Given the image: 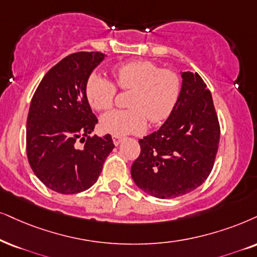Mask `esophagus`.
Instances as JSON below:
<instances>
[{"label": "esophagus", "mask_w": 257, "mask_h": 257, "mask_svg": "<svg viewBox=\"0 0 257 257\" xmlns=\"http://www.w3.org/2000/svg\"><path fill=\"white\" fill-rule=\"evenodd\" d=\"M122 138L121 136H112V141H113V145L115 146H118L119 144H121L122 142Z\"/></svg>", "instance_id": "esophagus-1"}]
</instances>
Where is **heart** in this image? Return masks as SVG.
Listing matches in <instances>:
<instances>
[{
  "label": "heart",
  "instance_id": "obj_1",
  "mask_svg": "<svg viewBox=\"0 0 257 257\" xmlns=\"http://www.w3.org/2000/svg\"><path fill=\"white\" fill-rule=\"evenodd\" d=\"M113 78L122 90H132L126 110H113L100 118V126L113 136L138 134L152 123L165 121L180 96L181 80L174 71L160 69L146 60L129 61L113 67ZM116 87L105 77L92 73L87 78L85 95L89 104L103 111L111 108Z\"/></svg>",
  "mask_w": 257,
  "mask_h": 257
}]
</instances>
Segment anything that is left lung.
Here are the masks:
<instances>
[{
	"label": "left lung",
	"instance_id": "obj_1",
	"mask_svg": "<svg viewBox=\"0 0 257 257\" xmlns=\"http://www.w3.org/2000/svg\"><path fill=\"white\" fill-rule=\"evenodd\" d=\"M180 96L157 132L139 140L141 153L131 173L136 186L160 199L199 187L212 171L219 123L211 92L198 73L180 72Z\"/></svg>",
	"mask_w": 257,
	"mask_h": 257
}]
</instances>
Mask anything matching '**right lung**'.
Wrapping results in <instances>:
<instances>
[{"mask_svg":"<svg viewBox=\"0 0 257 257\" xmlns=\"http://www.w3.org/2000/svg\"><path fill=\"white\" fill-rule=\"evenodd\" d=\"M104 58L100 52L70 54L45 74L32 98L27 158L38 179L58 193L90 188L115 148L109 134L90 136L98 119L86 99L85 85ZM77 139L86 144L77 145Z\"/></svg>","mask_w":257,"mask_h":257,"instance_id":"add662e5","label":"right lung"}]
</instances>
